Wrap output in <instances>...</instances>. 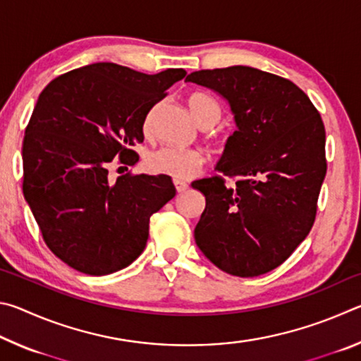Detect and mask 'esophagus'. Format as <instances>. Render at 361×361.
<instances>
[{
    "instance_id": "1",
    "label": "esophagus",
    "mask_w": 361,
    "mask_h": 361,
    "mask_svg": "<svg viewBox=\"0 0 361 361\" xmlns=\"http://www.w3.org/2000/svg\"><path fill=\"white\" fill-rule=\"evenodd\" d=\"M173 185H175V189H176V192H185L186 189H188V185L185 181H181V180H173Z\"/></svg>"
}]
</instances>
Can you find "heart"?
Segmentation results:
<instances>
[{
	"label": "heart",
	"instance_id": "b5f03b06",
	"mask_svg": "<svg viewBox=\"0 0 361 361\" xmlns=\"http://www.w3.org/2000/svg\"><path fill=\"white\" fill-rule=\"evenodd\" d=\"M188 106L200 126L212 122L216 124L221 118V108L212 97L195 92L188 97ZM205 154L194 148L162 146L146 157V167L156 175L172 176L175 180H188L202 169Z\"/></svg>",
	"mask_w": 361,
	"mask_h": 361
}]
</instances>
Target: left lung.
Listing matches in <instances>:
<instances>
[{
    "label": "left lung",
    "mask_w": 361,
    "mask_h": 361,
    "mask_svg": "<svg viewBox=\"0 0 361 361\" xmlns=\"http://www.w3.org/2000/svg\"><path fill=\"white\" fill-rule=\"evenodd\" d=\"M186 81L228 100L237 130L215 175L192 183L205 195L194 239L207 258L237 277L266 274L312 229L326 175L325 126L296 84L252 66L200 70Z\"/></svg>",
    "instance_id": "8db88e82"
}]
</instances>
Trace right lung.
<instances>
[{
	"label": "right lung",
	"mask_w": 361,
	"mask_h": 361,
	"mask_svg": "<svg viewBox=\"0 0 361 361\" xmlns=\"http://www.w3.org/2000/svg\"><path fill=\"white\" fill-rule=\"evenodd\" d=\"M186 76L183 68L145 75L111 62L71 70L39 94L22 146L23 197L42 239L65 264L106 276L135 261L149 218L176 189L166 175H121L133 166L149 109Z\"/></svg>",
	"instance_id": "right-lung-1"
}]
</instances>
